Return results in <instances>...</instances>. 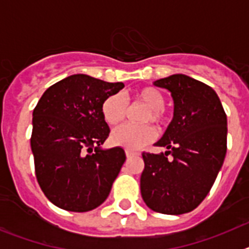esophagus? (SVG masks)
Masks as SVG:
<instances>
[{"instance_id":"34e87169","label":"esophagus","mask_w":249,"mask_h":249,"mask_svg":"<svg viewBox=\"0 0 249 249\" xmlns=\"http://www.w3.org/2000/svg\"><path fill=\"white\" fill-rule=\"evenodd\" d=\"M126 156L127 157H135V156H137V153H136V152H132V151H129V149H127L126 151Z\"/></svg>"}]
</instances>
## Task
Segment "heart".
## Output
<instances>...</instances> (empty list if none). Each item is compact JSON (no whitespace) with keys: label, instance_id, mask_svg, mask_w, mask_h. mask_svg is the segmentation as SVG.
<instances>
[{"label":"heart","instance_id":"1","mask_svg":"<svg viewBox=\"0 0 249 249\" xmlns=\"http://www.w3.org/2000/svg\"><path fill=\"white\" fill-rule=\"evenodd\" d=\"M133 103H138L148 108L142 117V123H153L158 131H162L168 124V114L164 111L166 103L163 93L156 87H143L133 93ZM102 117L107 124L114 126L126 118L128 106L121 94H112L102 103ZM155 137V131L148 124L133 126L122 124L114 128L111 133V142L114 146L124 147L127 149H138L146 146Z\"/></svg>","mask_w":249,"mask_h":249}]
</instances>
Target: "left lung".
Listing matches in <instances>:
<instances>
[{
	"label": "left lung",
	"mask_w": 249,
	"mask_h": 249,
	"mask_svg": "<svg viewBox=\"0 0 249 249\" xmlns=\"http://www.w3.org/2000/svg\"><path fill=\"white\" fill-rule=\"evenodd\" d=\"M171 92L173 120L156 146L143 152L141 195L152 211L183 214L193 211L212 188L227 152V116L212 87L186 74L153 83Z\"/></svg>",
	"instance_id": "1"
}]
</instances>
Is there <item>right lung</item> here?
<instances>
[{
  "label": "right lung",
  "instance_id": "right-lung-1",
  "mask_svg": "<svg viewBox=\"0 0 249 249\" xmlns=\"http://www.w3.org/2000/svg\"><path fill=\"white\" fill-rule=\"evenodd\" d=\"M124 87L87 74H72L46 89L34 109L31 149L39 187L54 206L87 212L111 192L126 153L102 149L109 127L102 103Z\"/></svg>",
  "mask_w": 249,
  "mask_h": 249
}]
</instances>
